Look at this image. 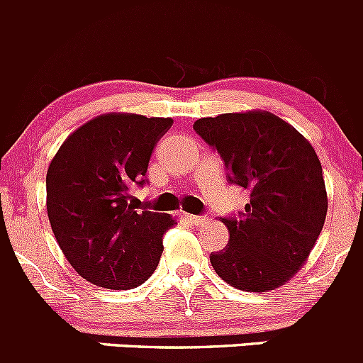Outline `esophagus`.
<instances>
[{
	"label": "esophagus",
	"instance_id": "obj_1",
	"mask_svg": "<svg viewBox=\"0 0 363 363\" xmlns=\"http://www.w3.org/2000/svg\"><path fill=\"white\" fill-rule=\"evenodd\" d=\"M185 218L194 225H201L203 222H206V217H201V215H185Z\"/></svg>",
	"mask_w": 363,
	"mask_h": 363
}]
</instances>
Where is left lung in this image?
<instances>
[{
    "label": "left lung",
    "mask_w": 363,
    "mask_h": 363,
    "mask_svg": "<svg viewBox=\"0 0 363 363\" xmlns=\"http://www.w3.org/2000/svg\"><path fill=\"white\" fill-rule=\"evenodd\" d=\"M194 130L220 153L229 182L250 192L245 211L222 218L229 242L211 254V267L242 291L286 284L315 245L328 210L314 148L268 111L201 118Z\"/></svg>",
    "instance_id": "8db88e82"
}]
</instances>
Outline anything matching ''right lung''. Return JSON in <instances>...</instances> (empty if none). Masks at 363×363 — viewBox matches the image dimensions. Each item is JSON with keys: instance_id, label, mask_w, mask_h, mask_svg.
Returning a JSON list of instances; mask_svg holds the SVG:
<instances>
[{"instance_id": "1", "label": "right lung", "mask_w": 363, "mask_h": 363, "mask_svg": "<svg viewBox=\"0 0 363 363\" xmlns=\"http://www.w3.org/2000/svg\"><path fill=\"white\" fill-rule=\"evenodd\" d=\"M171 118L107 113L72 132L48 169V215L75 272L107 289L148 281L162 256L171 215L138 210L130 190L145 185L157 141Z\"/></svg>"}]
</instances>
